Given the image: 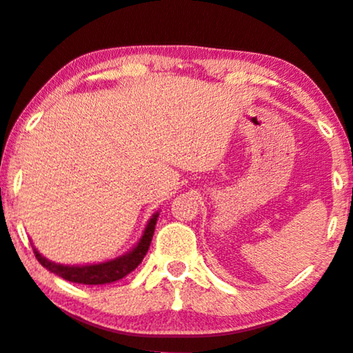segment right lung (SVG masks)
<instances>
[{
	"label": "right lung",
	"instance_id": "1",
	"mask_svg": "<svg viewBox=\"0 0 353 353\" xmlns=\"http://www.w3.org/2000/svg\"><path fill=\"white\" fill-rule=\"evenodd\" d=\"M158 221V213L153 214V218L150 219V223L145 229L143 237L140 239L139 245L134 248L132 252L128 253V255L116 258L112 261L100 263V265H87V266H63L56 265V263H51L40 255L39 252L34 248L35 258L40 261L41 266H45L46 270L54 272V274L61 276V278L65 281H70V283L77 284H90V285H98V284H110L114 283L117 279L125 278L129 272H132L135 268H137L140 263H142L143 256L147 255L150 243H152V237L154 232V225H157Z\"/></svg>",
	"mask_w": 353,
	"mask_h": 353
}]
</instances>
